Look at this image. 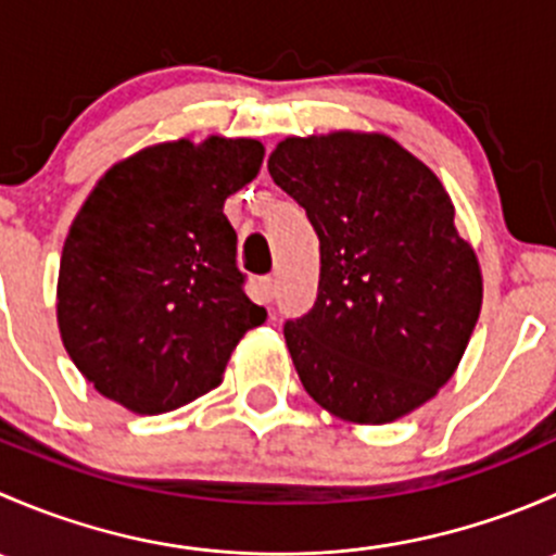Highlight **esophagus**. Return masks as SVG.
<instances>
[{"mask_svg": "<svg viewBox=\"0 0 556 556\" xmlns=\"http://www.w3.org/2000/svg\"><path fill=\"white\" fill-rule=\"evenodd\" d=\"M274 295H277V279H274V277H263L261 279V299L266 301V304H271Z\"/></svg>", "mask_w": 556, "mask_h": 556, "instance_id": "obj_1", "label": "esophagus"}]
</instances>
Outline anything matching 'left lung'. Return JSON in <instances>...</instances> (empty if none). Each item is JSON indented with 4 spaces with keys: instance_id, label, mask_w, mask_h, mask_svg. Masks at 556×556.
Returning a JSON list of instances; mask_svg holds the SVG:
<instances>
[{
    "instance_id": "obj_1",
    "label": "left lung",
    "mask_w": 556,
    "mask_h": 556,
    "mask_svg": "<svg viewBox=\"0 0 556 556\" xmlns=\"http://www.w3.org/2000/svg\"><path fill=\"white\" fill-rule=\"evenodd\" d=\"M268 174L319 239L317 301L285 325L304 390L355 425L417 412L457 371L484 299L441 179L387 134L355 128L285 137Z\"/></svg>"
}]
</instances>
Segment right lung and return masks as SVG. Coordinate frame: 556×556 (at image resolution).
I'll list each match as a JSON object with an SVG mask.
<instances>
[{
    "label": "right lung",
    "instance_id": "add662e5",
    "mask_svg": "<svg viewBox=\"0 0 556 556\" xmlns=\"http://www.w3.org/2000/svg\"><path fill=\"white\" fill-rule=\"evenodd\" d=\"M263 155L257 139L182 137L137 150L93 185L61 250L55 319L99 395L166 414L220 387L231 352L266 319L244 295L223 215Z\"/></svg>",
    "mask_w": 556,
    "mask_h": 556
}]
</instances>
